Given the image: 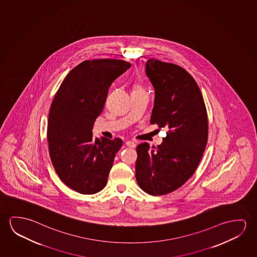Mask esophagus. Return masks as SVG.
Returning <instances> with one entry per match:
<instances>
[{"instance_id": "34e87169", "label": "esophagus", "mask_w": 257, "mask_h": 257, "mask_svg": "<svg viewBox=\"0 0 257 257\" xmlns=\"http://www.w3.org/2000/svg\"><path fill=\"white\" fill-rule=\"evenodd\" d=\"M127 147H129V148H132V149H135V148H136V143H134V142H131V141H128V142H126Z\"/></svg>"}]
</instances>
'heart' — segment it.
Here are the masks:
<instances>
[{"label":"heart","instance_id":"b5f03b06","mask_svg":"<svg viewBox=\"0 0 257 257\" xmlns=\"http://www.w3.org/2000/svg\"><path fill=\"white\" fill-rule=\"evenodd\" d=\"M136 90H142V89L139 86H135V91H136Z\"/></svg>","mask_w":257,"mask_h":257}]
</instances>
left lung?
I'll return each mask as SVG.
<instances>
[{
	"label": "left lung",
	"mask_w": 257,
	"mask_h": 257,
	"mask_svg": "<svg viewBox=\"0 0 257 257\" xmlns=\"http://www.w3.org/2000/svg\"><path fill=\"white\" fill-rule=\"evenodd\" d=\"M146 75L155 89L150 123L168 130L162 144L137 147L135 171L139 186L159 196L177 190L198 167L205 151L208 121L201 91L182 67L149 59Z\"/></svg>",
	"instance_id": "left-lung-1"
}]
</instances>
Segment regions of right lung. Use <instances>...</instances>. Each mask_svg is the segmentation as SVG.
<instances>
[{"instance_id":"add662e5","label":"right lung","mask_w":257,"mask_h":257,"mask_svg":"<svg viewBox=\"0 0 257 257\" xmlns=\"http://www.w3.org/2000/svg\"><path fill=\"white\" fill-rule=\"evenodd\" d=\"M130 67L121 59L85 60L67 74L52 100L47 131L51 160L60 180L79 193H97L107 184L122 141L94 139L91 130L108 87Z\"/></svg>"}]
</instances>
